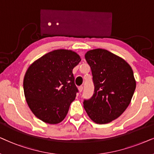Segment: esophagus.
I'll list each match as a JSON object with an SVG mask.
<instances>
[{"instance_id": "obj_1", "label": "esophagus", "mask_w": 154, "mask_h": 154, "mask_svg": "<svg viewBox=\"0 0 154 154\" xmlns=\"http://www.w3.org/2000/svg\"><path fill=\"white\" fill-rule=\"evenodd\" d=\"M78 89H79V91L81 93V92L82 91V90H83V87H82V86H80V87H78Z\"/></svg>"}]
</instances>
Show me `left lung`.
<instances>
[{
  "label": "left lung",
  "instance_id": "1",
  "mask_svg": "<svg viewBox=\"0 0 154 154\" xmlns=\"http://www.w3.org/2000/svg\"><path fill=\"white\" fill-rule=\"evenodd\" d=\"M85 59L91 69L94 94L85 100L84 108L94 122L109 123L130 103L136 88L132 69L123 58L105 49L87 51Z\"/></svg>",
  "mask_w": 154,
  "mask_h": 154
}]
</instances>
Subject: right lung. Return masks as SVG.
I'll return each mask as SVG.
<instances>
[{
	"instance_id": "1",
	"label": "right lung",
	"mask_w": 154,
	"mask_h": 154,
	"mask_svg": "<svg viewBox=\"0 0 154 154\" xmlns=\"http://www.w3.org/2000/svg\"><path fill=\"white\" fill-rule=\"evenodd\" d=\"M80 61L75 51L58 49L44 55L28 67L23 81L24 96L39 120L55 125L66 117L78 91L72 69Z\"/></svg>"
}]
</instances>
